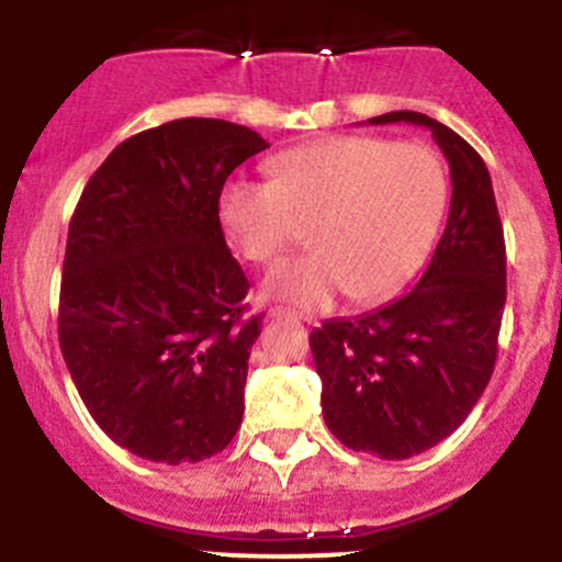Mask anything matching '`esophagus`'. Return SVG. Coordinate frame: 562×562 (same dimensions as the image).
<instances>
[{"instance_id":"obj_1","label":"esophagus","mask_w":562,"mask_h":562,"mask_svg":"<svg viewBox=\"0 0 562 562\" xmlns=\"http://www.w3.org/2000/svg\"><path fill=\"white\" fill-rule=\"evenodd\" d=\"M271 321H288V323H302L304 317L296 313H288V310H269Z\"/></svg>"}]
</instances>
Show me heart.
<instances>
[{"instance_id": "obj_1", "label": "heart", "mask_w": 562, "mask_h": 562, "mask_svg": "<svg viewBox=\"0 0 562 562\" xmlns=\"http://www.w3.org/2000/svg\"><path fill=\"white\" fill-rule=\"evenodd\" d=\"M271 181L234 176L220 187L217 217L249 263H274L302 241L313 252L280 263L263 293L296 310H326L342 291L359 304L407 285L443 220L449 181L422 140L328 135L269 160Z\"/></svg>"}]
</instances>
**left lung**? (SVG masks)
I'll return each instance as SVG.
<instances>
[{
  "instance_id": "obj_1",
  "label": "left lung",
  "mask_w": 562,
  "mask_h": 562,
  "mask_svg": "<svg viewBox=\"0 0 562 562\" xmlns=\"http://www.w3.org/2000/svg\"><path fill=\"white\" fill-rule=\"evenodd\" d=\"M394 122L429 127L443 149L449 223L405 296L310 334L326 427L348 449L381 459L422 454L470 416L495 370L506 307V241L481 155L427 113L370 119Z\"/></svg>"
}]
</instances>
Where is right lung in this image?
<instances>
[{"mask_svg": "<svg viewBox=\"0 0 562 562\" xmlns=\"http://www.w3.org/2000/svg\"><path fill=\"white\" fill-rule=\"evenodd\" d=\"M223 119H176L122 140L87 181L67 231L59 345L113 443L151 462H201L245 416L249 282L217 195L266 149Z\"/></svg>", "mask_w": 562, "mask_h": 562, "instance_id": "obj_1", "label": "right lung"}]
</instances>
